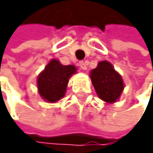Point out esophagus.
I'll return each instance as SVG.
<instances>
[{"label":"esophagus","instance_id":"34e87169","mask_svg":"<svg viewBox=\"0 0 153 153\" xmlns=\"http://www.w3.org/2000/svg\"><path fill=\"white\" fill-rule=\"evenodd\" d=\"M79 66H80V68L82 70H86L87 69V64L85 62L83 61H81V62H79Z\"/></svg>","mask_w":153,"mask_h":153}]
</instances>
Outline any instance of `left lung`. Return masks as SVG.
Listing matches in <instances>:
<instances>
[{"label": "left lung", "mask_w": 153, "mask_h": 153, "mask_svg": "<svg viewBox=\"0 0 153 153\" xmlns=\"http://www.w3.org/2000/svg\"><path fill=\"white\" fill-rule=\"evenodd\" d=\"M92 84L98 97L108 104L116 103L124 91L125 83L122 75L109 61H100L90 72Z\"/></svg>", "instance_id": "left-lung-1"}]
</instances>
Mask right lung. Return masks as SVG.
<instances>
[{"label": "right lung", "instance_id": "add662e5", "mask_svg": "<svg viewBox=\"0 0 153 153\" xmlns=\"http://www.w3.org/2000/svg\"><path fill=\"white\" fill-rule=\"evenodd\" d=\"M76 70L74 65H63L59 60L51 59L37 76L40 97L47 103H56L64 98L69 79Z\"/></svg>", "mask_w": 153, "mask_h": 153}]
</instances>
